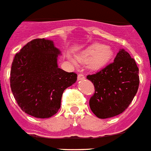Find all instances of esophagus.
Listing matches in <instances>:
<instances>
[{
  "label": "esophagus",
  "instance_id": "1",
  "mask_svg": "<svg viewBox=\"0 0 151 151\" xmlns=\"http://www.w3.org/2000/svg\"><path fill=\"white\" fill-rule=\"evenodd\" d=\"M77 78H78V80H83V79L85 78V76L83 74H78Z\"/></svg>",
  "mask_w": 151,
  "mask_h": 151
}]
</instances>
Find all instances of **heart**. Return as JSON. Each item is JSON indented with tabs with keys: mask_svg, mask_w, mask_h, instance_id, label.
I'll return each mask as SVG.
<instances>
[{
	"mask_svg": "<svg viewBox=\"0 0 151 151\" xmlns=\"http://www.w3.org/2000/svg\"><path fill=\"white\" fill-rule=\"evenodd\" d=\"M114 52L111 46L94 43L76 55V59L80 62H86V68L90 71H99L105 68L113 59ZM71 62L76 63L74 58Z\"/></svg>",
	"mask_w": 151,
	"mask_h": 151,
	"instance_id": "obj_1",
	"label": "heart"
}]
</instances>
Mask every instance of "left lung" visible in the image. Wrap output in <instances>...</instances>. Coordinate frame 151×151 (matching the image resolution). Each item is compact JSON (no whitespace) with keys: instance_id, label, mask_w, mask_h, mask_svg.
<instances>
[{"instance_id":"1","label":"left lung","mask_w":151,"mask_h":151,"mask_svg":"<svg viewBox=\"0 0 151 151\" xmlns=\"http://www.w3.org/2000/svg\"><path fill=\"white\" fill-rule=\"evenodd\" d=\"M86 78L95 86L89 99L93 113L100 119L117 116L125 110L134 98L139 87V68L134 58L123 48L114 62Z\"/></svg>"}]
</instances>
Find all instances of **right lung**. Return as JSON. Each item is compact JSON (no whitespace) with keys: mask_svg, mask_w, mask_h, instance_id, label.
I'll list each match as a JSON object with an SVG mask.
<instances>
[{"mask_svg":"<svg viewBox=\"0 0 151 151\" xmlns=\"http://www.w3.org/2000/svg\"><path fill=\"white\" fill-rule=\"evenodd\" d=\"M60 50L52 40L27 43L14 58L11 88L17 104L34 117L49 118L58 113L62 93L77 80V74L58 66Z\"/></svg>","mask_w":151,"mask_h":151,"instance_id":"add662e5","label":"right lung"}]
</instances>
